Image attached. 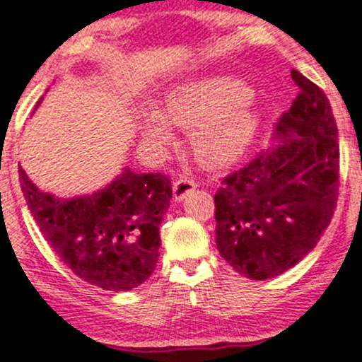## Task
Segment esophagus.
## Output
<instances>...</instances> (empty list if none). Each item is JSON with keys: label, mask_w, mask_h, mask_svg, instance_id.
Returning <instances> with one entry per match:
<instances>
[{"label": "esophagus", "mask_w": 362, "mask_h": 362, "mask_svg": "<svg viewBox=\"0 0 362 362\" xmlns=\"http://www.w3.org/2000/svg\"><path fill=\"white\" fill-rule=\"evenodd\" d=\"M195 187H197V182L192 177H180L173 184V195H175L177 201H182L187 194L192 192Z\"/></svg>", "instance_id": "esophagus-1"}]
</instances>
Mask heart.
I'll return each instance as SVG.
<instances>
[{
	"label": "heart",
	"instance_id": "heart-1",
	"mask_svg": "<svg viewBox=\"0 0 362 362\" xmlns=\"http://www.w3.org/2000/svg\"><path fill=\"white\" fill-rule=\"evenodd\" d=\"M172 124L195 127V146L206 160H233L248 146L257 129L250 90L243 81L219 74L178 83L165 97L161 112L144 114V132L153 141H168Z\"/></svg>",
	"mask_w": 362,
	"mask_h": 362
}]
</instances>
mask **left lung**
I'll use <instances>...</instances> for the list:
<instances>
[{
	"mask_svg": "<svg viewBox=\"0 0 362 362\" xmlns=\"http://www.w3.org/2000/svg\"><path fill=\"white\" fill-rule=\"evenodd\" d=\"M291 78L300 93L277 122L281 143L224 177L214 195L218 250L253 281L281 276L308 255L337 206L339 131L330 102L296 69Z\"/></svg>",
	"mask_w": 362,
	"mask_h": 362,
	"instance_id": "8db88e82",
	"label": "left lung"
}]
</instances>
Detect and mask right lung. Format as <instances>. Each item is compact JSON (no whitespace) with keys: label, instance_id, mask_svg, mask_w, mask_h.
<instances>
[{"label":"right lung","instance_id":"add662e5","mask_svg":"<svg viewBox=\"0 0 362 362\" xmlns=\"http://www.w3.org/2000/svg\"><path fill=\"white\" fill-rule=\"evenodd\" d=\"M18 175L40 233L78 277L119 293L151 276L160 257V223L172 199L167 175L126 168L105 189L73 199L39 190L22 167Z\"/></svg>","mask_w":362,"mask_h":362}]
</instances>
